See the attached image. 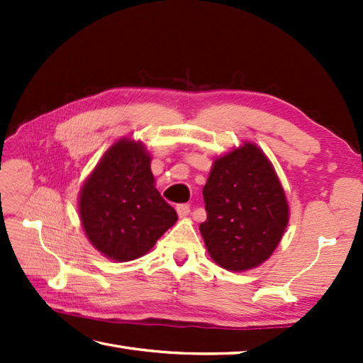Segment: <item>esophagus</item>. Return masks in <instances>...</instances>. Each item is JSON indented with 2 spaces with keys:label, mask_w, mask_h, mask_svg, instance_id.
I'll use <instances>...</instances> for the list:
<instances>
[{
  "label": "esophagus",
  "mask_w": 363,
  "mask_h": 363,
  "mask_svg": "<svg viewBox=\"0 0 363 363\" xmlns=\"http://www.w3.org/2000/svg\"><path fill=\"white\" fill-rule=\"evenodd\" d=\"M176 212H177V215H179L181 218H186L187 215L190 213V206H189V204H179V206H176Z\"/></svg>",
  "instance_id": "1"
}]
</instances>
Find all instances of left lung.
<instances>
[{
  "label": "left lung",
  "mask_w": 363,
  "mask_h": 363,
  "mask_svg": "<svg viewBox=\"0 0 363 363\" xmlns=\"http://www.w3.org/2000/svg\"><path fill=\"white\" fill-rule=\"evenodd\" d=\"M207 252L229 272H248L274 252L289 225L287 196L272 162L243 142L213 160L203 189Z\"/></svg>",
  "instance_id": "8db88e82"
}]
</instances>
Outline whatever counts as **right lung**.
<instances>
[{"label": "right lung", "instance_id": "obj_1", "mask_svg": "<svg viewBox=\"0 0 363 363\" xmlns=\"http://www.w3.org/2000/svg\"><path fill=\"white\" fill-rule=\"evenodd\" d=\"M78 211L89 242L115 262L142 257L177 221L156 189L150 151L133 137L118 138L99 159L81 187Z\"/></svg>", "mask_w": 363, "mask_h": 363}]
</instances>
